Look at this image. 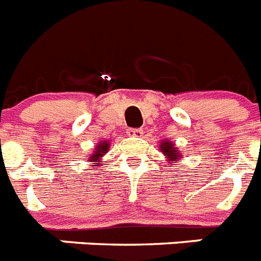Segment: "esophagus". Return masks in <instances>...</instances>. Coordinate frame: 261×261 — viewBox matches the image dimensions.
Instances as JSON below:
<instances>
[{
    "mask_svg": "<svg viewBox=\"0 0 261 261\" xmlns=\"http://www.w3.org/2000/svg\"><path fill=\"white\" fill-rule=\"evenodd\" d=\"M128 133L129 136H132V137H141V136H143V130H141V129H133V128H130V129H128Z\"/></svg>",
    "mask_w": 261,
    "mask_h": 261,
    "instance_id": "34e87169",
    "label": "esophagus"
}]
</instances>
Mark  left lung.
Instances as JSON below:
<instances>
[{
    "mask_svg": "<svg viewBox=\"0 0 261 261\" xmlns=\"http://www.w3.org/2000/svg\"><path fill=\"white\" fill-rule=\"evenodd\" d=\"M160 146H161V150H163V153L168 157V160L178 161V159H180V153H178L177 149L174 148V145L169 141V140H168V141L167 140H164L163 144H160Z\"/></svg>",
    "mask_w": 261,
    "mask_h": 261,
    "instance_id": "left-lung-1",
    "label": "left lung"
}]
</instances>
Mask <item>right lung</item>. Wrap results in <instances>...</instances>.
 Listing matches in <instances>:
<instances>
[{
    "label": "right lung",
    "instance_id": "right-lung-1",
    "mask_svg": "<svg viewBox=\"0 0 261 261\" xmlns=\"http://www.w3.org/2000/svg\"><path fill=\"white\" fill-rule=\"evenodd\" d=\"M108 149H109V144H108L107 141L98 143V145H97L96 148H94L93 154L90 156V159L88 161H90V163H93V164H96V167H98V165L101 164L100 159L102 156H104L105 153H107Z\"/></svg>",
    "mask_w": 261,
    "mask_h": 261
}]
</instances>
